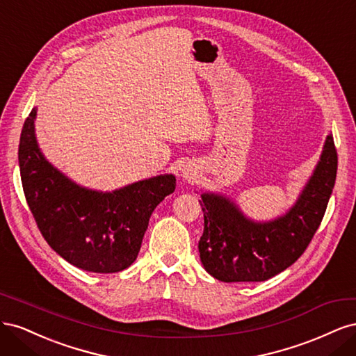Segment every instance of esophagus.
Listing matches in <instances>:
<instances>
[{
	"label": "esophagus",
	"instance_id": "34e87169",
	"mask_svg": "<svg viewBox=\"0 0 356 356\" xmlns=\"http://www.w3.org/2000/svg\"><path fill=\"white\" fill-rule=\"evenodd\" d=\"M196 170L193 169L191 166H186L184 169H182V177L187 178V179H195L196 178Z\"/></svg>",
	"mask_w": 356,
	"mask_h": 356
}]
</instances>
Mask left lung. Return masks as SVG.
I'll use <instances>...</instances> for the list:
<instances>
[{
    "instance_id": "obj_1",
    "label": "left lung",
    "mask_w": 356,
    "mask_h": 356,
    "mask_svg": "<svg viewBox=\"0 0 356 356\" xmlns=\"http://www.w3.org/2000/svg\"><path fill=\"white\" fill-rule=\"evenodd\" d=\"M337 175V152L331 135L314 177L284 217L257 224L246 220L222 196L202 195L204 229L199 241L200 261L222 282H261L296 263L324 218Z\"/></svg>"
}]
</instances>
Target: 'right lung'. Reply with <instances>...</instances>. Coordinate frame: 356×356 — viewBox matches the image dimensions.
<instances>
[{"instance_id": "right-lung-1", "label": "right lung", "mask_w": 356, "mask_h": 356, "mask_svg": "<svg viewBox=\"0 0 356 356\" xmlns=\"http://www.w3.org/2000/svg\"><path fill=\"white\" fill-rule=\"evenodd\" d=\"M35 114L32 108L20 134L19 166L28 207L42 238L83 270H124L136 260L154 208L175 191V177H154L113 193L79 187L40 153Z\"/></svg>"}]
</instances>
